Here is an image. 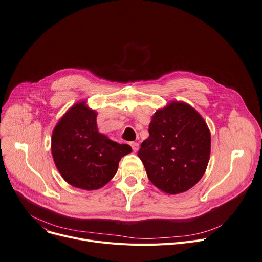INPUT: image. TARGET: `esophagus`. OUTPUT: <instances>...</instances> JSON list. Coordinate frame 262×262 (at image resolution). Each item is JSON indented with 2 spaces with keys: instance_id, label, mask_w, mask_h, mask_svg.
<instances>
[{
  "instance_id": "1",
  "label": "esophagus",
  "mask_w": 262,
  "mask_h": 262,
  "mask_svg": "<svg viewBox=\"0 0 262 262\" xmlns=\"http://www.w3.org/2000/svg\"><path fill=\"white\" fill-rule=\"evenodd\" d=\"M130 146H132V148H133V151H138V149H139V144L137 143V142H130Z\"/></svg>"
}]
</instances>
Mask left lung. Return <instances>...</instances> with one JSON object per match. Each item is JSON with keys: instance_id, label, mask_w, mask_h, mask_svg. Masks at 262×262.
I'll return each mask as SVG.
<instances>
[{"instance_id": "1", "label": "left lung", "mask_w": 262, "mask_h": 262, "mask_svg": "<svg viewBox=\"0 0 262 262\" xmlns=\"http://www.w3.org/2000/svg\"><path fill=\"white\" fill-rule=\"evenodd\" d=\"M148 132L138 157L150 182L168 194L193 187L210 158L211 135L203 117L189 104L173 101L155 113Z\"/></svg>"}]
</instances>
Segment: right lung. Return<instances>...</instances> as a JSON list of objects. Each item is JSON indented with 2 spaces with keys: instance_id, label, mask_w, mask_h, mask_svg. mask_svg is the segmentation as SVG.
Returning <instances> with one entry per match:
<instances>
[{
  "instance_id": "right-lung-1",
  "label": "right lung",
  "mask_w": 262,
  "mask_h": 262,
  "mask_svg": "<svg viewBox=\"0 0 262 262\" xmlns=\"http://www.w3.org/2000/svg\"><path fill=\"white\" fill-rule=\"evenodd\" d=\"M97 113L85 101L71 107L56 124L51 150L56 167L66 182L76 188L96 190L116 174L119 161L132 152L97 128Z\"/></svg>"
}]
</instances>
